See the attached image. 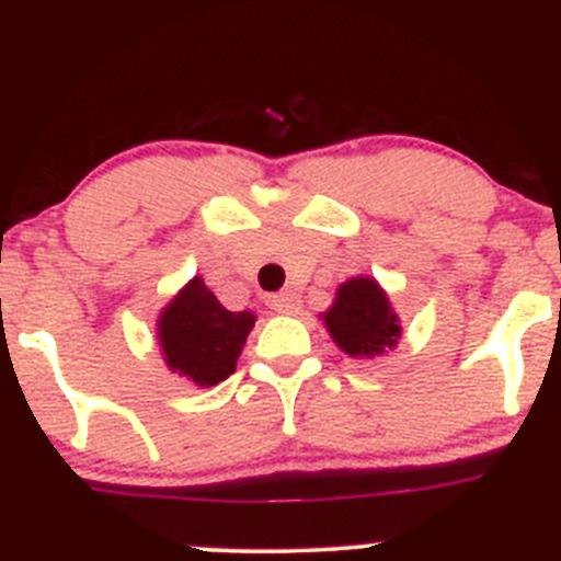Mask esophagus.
<instances>
[{
	"mask_svg": "<svg viewBox=\"0 0 561 561\" xmlns=\"http://www.w3.org/2000/svg\"><path fill=\"white\" fill-rule=\"evenodd\" d=\"M271 310L282 312V316H296V312L301 310V298H298V293L293 290L276 293V296L271 298Z\"/></svg>",
	"mask_w": 561,
	"mask_h": 561,
	"instance_id": "obj_1",
	"label": "esophagus"
}]
</instances>
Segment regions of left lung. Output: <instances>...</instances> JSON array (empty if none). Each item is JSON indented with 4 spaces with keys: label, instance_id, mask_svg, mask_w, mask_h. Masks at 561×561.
Wrapping results in <instances>:
<instances>
[{
    "label": "left lung",
    "instance_id": "left-lung-1",
    "mask_svg": "<svg viewBox=\"0 0 561 561\" xmlns=\"http://www.w3.org/2000/svg\"><path fill=\"white\" fill-rule=\"evenodd\" d=\"M323 318L334 343L352 357L381 354L392 348L401 334L399 318L390 310L385 290L365 276L340 285L337 301Z\"/></svg>",
    "mask_w": 561,
    "mask_h": 561
}]
</instances>
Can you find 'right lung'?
Listing matches in <instances>:
<instances>
[{
  "label": "right lung",
  "mask_w": 561,
  "mask_h": 561,
  "mask_svg": "<svg viewBox=\"0 0 561 561\" xmlns=\"http://www.w3.org/2000/svg\"><path fill=\"white\" fill-rule=\"evenodd\" d=\"M251 327V312H229L196 276L160 316L162 354L180 376L202 387L218 385L234 374Z\"/></svg>",
  "instance_id": "add662e5"
}]
</instances>
